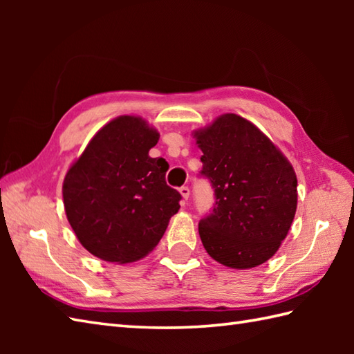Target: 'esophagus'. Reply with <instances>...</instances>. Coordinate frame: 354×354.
<instances>
[{
  "instance_id": "34e87169",
  "label": "esophagus",
  "mask_w": 354,
  "mask_h": 354,
  "mask_svg": "<svg viewBox=\"0 0 354 354\" xmlns=\"http://www.w3.org/2000/svg\"><path fill=\"white\" fill-rule=\"evenodd\" d=\"M179 193H181L184 202L189 201V198H190V189H189V187H185V185L181 187V189H179Z\"/></svg>"
}]
</instances>
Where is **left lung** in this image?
<instances>
[{"mask_svg":"<svg viewBox=\"0 0 354 354\" xmlns=\"http://www.w3.org/2000/svg\"><path fill=\"white\" fill-rule=\"evenodd\" d=\"M201 176L214 189V207L199 222L205 251L221 265L255 268L286 239L297 212V175L259 127L225 114L194 133Z\"/></svg>","mask_w":354,"mask_h":354,"instance_id":"obj_1","label":"left lung"}]
</instances>
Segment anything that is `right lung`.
I'll return each mask as SVG.
<instances>
[{
    "instance_id": "obj_1",
    "label": "right lung",
    "mask_w": 354,
    "mask_h": 354,
    "mask_svg": "<svg viewBox=\"0 0 354 354\" xmlns=\"http://www.w3.org/2000/svg\"><path fill=\"white\" fill-rule=\"evenodd\" d=\"M158 132L138 117L112 120L66 171L64 205L82 246L95 257L131 263L160 242L181 194L165 183L169 164L150 158Z\"/></svg>"
}]
</instances>
